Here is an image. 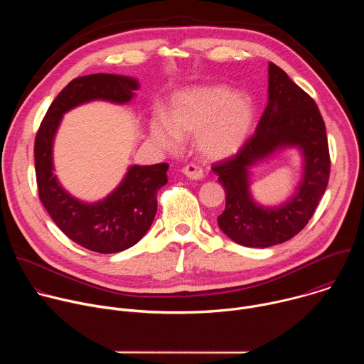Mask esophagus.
Wrapping results in <instances>:
<instances>
[{"label": "esophagus", "mask_w": 364, "mask_h": 364, "mask_svg": "<svg viewBox=\"0 0 364 364\" xmlns=\"http://www.w3.org/2000/svg\"><path fill=\"white\" fill-rule=\"evenodd\" d=\"M181 171L184 176H187L188 178H193V180H200L203 177V168L196 164H187L186 167H183Z\"/></svg>", "instance_id": "esophagus-1"}]
</instances>
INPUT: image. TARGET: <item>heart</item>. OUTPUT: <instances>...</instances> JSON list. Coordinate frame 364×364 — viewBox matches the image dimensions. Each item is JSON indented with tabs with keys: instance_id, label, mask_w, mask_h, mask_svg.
<instances>
[{
	"instance_id": "obj_1",
	"label": "heart",
	"mask_w": 364,
	"mask_h": 364,
	"mask_svg": "<svg viewBox=\"0 0 364 364\" xmlns=\"http://www.w3.org/2000/svg\"><path fill=\"white\" fill-rule=\"evenodd\" d=\"M255 121L250 97L226 86H197L178 93L170 117L152 121V135L164 148L177 149L181 136H194L205 159L220 160L236 154L246 142Z\"/></svg>"
}]
</instances>
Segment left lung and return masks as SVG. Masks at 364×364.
<instances>
[{"label": "left lung", "mask_w": 364, "mask_h": 364, "mask_svg": "<svg viewBox=\"0 0 364 364\" xmlns=\"http://www.w3.org/2000/svg\"><path fill=\"white\" fill-rule=\"evenodd\" d=\"M268 70L269 102L255 134L235 155L212 166L226 191L219 228L249 247H269L298 235L313 218L331 170L326 124L316 100L272 62ZM285 144H298L306 157L299 193L277 210L257 206L248 194L247 167Z\"/></svg>", "instance_id": "obj_1"}]
</instances>
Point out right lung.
<instances>
[{"mask_svg":"<svg viewBox=\"0 0 364 364\" xmlns=\"http://www.w3.org/2000/svg\"><path fill=\"white\" fill-rule=\"evenodd\" d=\"M136 87L131 77L105 73L73 79L51 102L34 139L36 180L44 209L69 239L97 253L125 250L146 233L157 213V193L168 181V164L134 166L111 196L85 204L70 197L53 176L51 144L66 111L92 99L124 103Z\"/></svg>","mask_w":364,"mask_h":364,"instance_id":"add662e5","label":"right lung"}]
</instances>
